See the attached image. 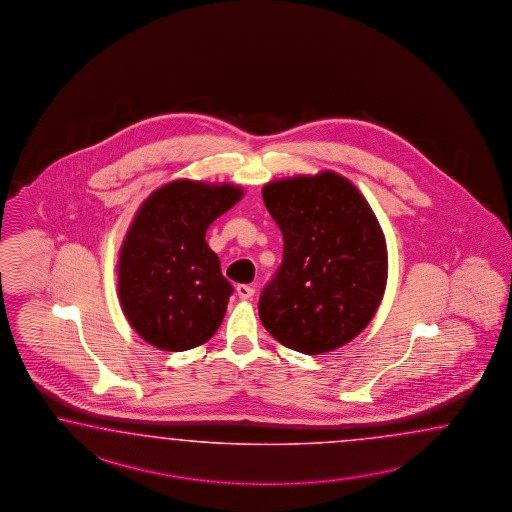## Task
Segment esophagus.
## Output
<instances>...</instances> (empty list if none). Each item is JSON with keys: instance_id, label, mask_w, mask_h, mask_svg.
<instances>
[{"instance_id": "1", "label": "esophagus", "mask_w": 512, "mask_h": 512, "mask_svg": "<svg viewBox=\"0 0 512 512\" xmlns=\"http://www.w3.org/2000/svg\"><path fill=\"white\" fill-rule=\"evenodd\" d=\"M236 294H238L240 300H249L255 294V289L251 285H238L236 287Z\"/></svg>"}]
</instances>
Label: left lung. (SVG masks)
Returning a JSON list of instances; mask_svg holds the SVG:
<instances>
[{"mask_svg": "<svg viewBox=\"0 0 512 512\" xmlns=\"http://www.w3.org/2000/svg\"><path fill=\"white\" fill-rule=\"evenodd\" d=\"M263 199L283 235V263L259 300L264 328L311 356L350 343L386 291V238L373 208L333 171L268 182Z\"/></svg>", "mask_w": 512, "mask_h": 512, "instance_id": "1", "label": "left lung"}]
</instances>
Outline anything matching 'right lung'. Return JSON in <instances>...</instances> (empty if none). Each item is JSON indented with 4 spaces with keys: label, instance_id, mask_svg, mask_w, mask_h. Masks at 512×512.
Segmentation results:
<instances>
[{
    "label": "right lung",
    "instance_id": "obj_1",
    "mask_svg": "<svg viewBox=\"0 0 512 512\" xmlns=\"http://www.w3.org/2000/svg\"><path fill=\"white\" fill-rule=\"evenodd\" d=\"M242 195L229 182L180 179L139 207L119 251L117 289L130 326L149 345L182 352L220 328L233 285L205 235Z\"/></svg>",
    "mask_w": 512,
    "mask_h": 512
}]
</instances>
